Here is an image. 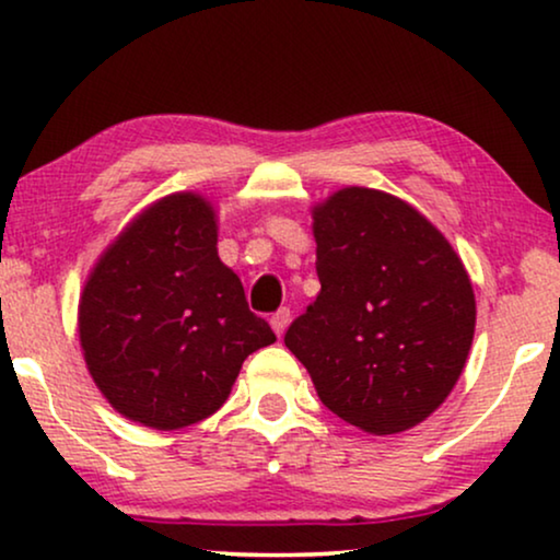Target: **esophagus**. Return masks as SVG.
Instances as JSON below:
<instances>
[{
  "label": "esophagus",
  "instance_id": "obj_1",
  "mask_svg": "<svg viewBox=\"0 0 560 560\" xmlns=\"http://www.w3.org/2000/svg\"><path fill=\"white\" fill-rule=\"evenodd\" d=\"M288 324H290V308H280V311H275V313H272L270 326H272V331H275V334H278V336L285 334Z\"/></svg>",
  "mask_w": 560,
  "mask_h": 560
}]
</instances>
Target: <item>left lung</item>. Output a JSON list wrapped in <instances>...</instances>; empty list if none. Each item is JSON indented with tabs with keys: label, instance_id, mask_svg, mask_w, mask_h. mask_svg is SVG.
<instances>
[{
	"label": "left lung",
	"instance_id": "1",
	"mask_svg": "<svg viewBox=\"0 0 560 560\" xmlns=\"http://www.w3.org/2000/svg\"><path fill=\"white\" fill-rule=\"evenodd\" d=\"M320 293L285 347L320 402L374 435L423 423L469 357L477 303L462 259L423 213L374 188L313 209Z\"/></svg>",
	"mask_w": 560,
	"mask_h": 560
}]
</instances>
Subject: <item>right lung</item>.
Listing matches in <instances>:
<instances>
[{
    "label": "right lung",
    "mask_w": 560,
    "mask_h": 560,
    "mask_svg": "<svg viewBox=\"0 0 560 560\" xmlns=\"http://www.w3.org/2000/svg\"><path fill=\"white\" fill-rule=\"evenodd\" d=\"M79 339L114 410L178 431L224 405L244 359L275 334L219 259L213 206L173 194L142 211L96 262L79 303Z\"/></svg>",
    "instance_id": "right-lung-1"
}]
</instances>
